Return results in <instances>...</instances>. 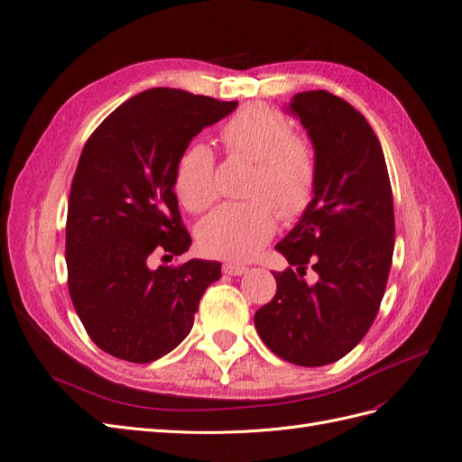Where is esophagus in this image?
Returning a JSON list of instances; mask_svg holds the SVG:
<instances>
[{
  "label": "esophagus",
  "mask_w": 462,
  "mask_h": 462,
  "mask_svg": "<svg viewBox=\"0 0 462 462\" xmlns=\"http://www.w3.org/2000/svg\"><path fill=\"white\" fill-rule=\"evenodd\" d=\"M246 272H248V268L243 263H236V262L223 263V273H227V275H243Z\"/></svg>",
  "instance_id": "esophagus-1"
}]
</instances>
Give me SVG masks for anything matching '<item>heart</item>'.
<instances>
[{"mask_svg": "<svg viewBox=\"0 0 462 462\" xmlns=\"http://www.w3.org/2000/svg\"><path fill=\"white\" fill-rule=\"evenodd\" d=\"M231 156L254 162L245 202H227L209 214L199 229L206 253L246 260L272 239L277 207L285 217H299L310 206L316 190V156L304 138L292 133L282 111L265 104H248L229 117L219 131ZM214 152L202 143L189 144L177 160L173 185L189 212L200 214L216 200Z\"/></svg>", "mask_w": 462, "mask_h": 462, "instance_id": "1", "label": "heart"}]
</instances>
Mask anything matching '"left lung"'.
Here are the masks:
<instances>
[{"instance_id":"1","label":"left lung","mask_w":462,"mask_h":462,"mask_svg":"<svg viewBox=\"0 0 462 462\" xmlns=\"http://www.w3.org/2000/svg\"><path fill=\"white\" fill-rule=\"evenodd\" d=\"M287 111L312 141L316 190L275 245L295 270L273 272L277 292L254 326L279 358L314 368L351 353L380 310L395 246L393 192L380 141L343 97L300 92ZM306 267L319 275L312 286Z\"/></svg>"}]
</instances>
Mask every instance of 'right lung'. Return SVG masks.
Wrapping results in <instances>:
<instances>
[{"mask_svg":"<svg viewBox=\"0 0 462 462\" xmlns=\"http://www.w3.org/2000/svg\"><path fill=\"white\" fill-rule=\"evenodd\" d=\"M179 88L133 96L82 148L65 227L67 283L88 337L107 355L146 365L183 341L221 263L189 260L153 270L152 256H180L190 235L173 177L194 136L235 111Z\"/></svg>","mask_w":462,"mask_h":462,"instance_id":"right-lung-1","label":"right lung"}]
</instances>
